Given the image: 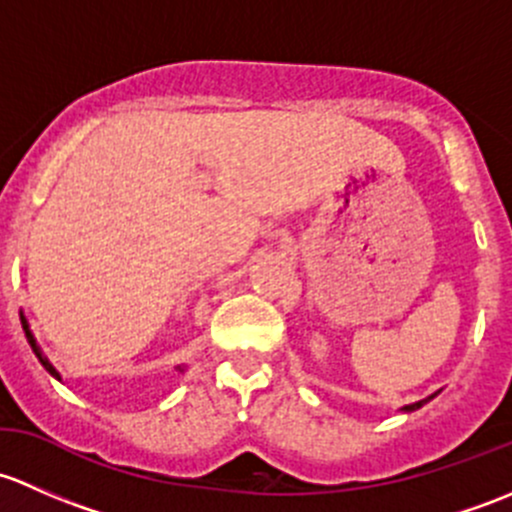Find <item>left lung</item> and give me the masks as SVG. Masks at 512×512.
I'll return each instance as SVG.
<instances>
[{
	"instance_id": "8db88e82",
	"label": "left lung",
	"mask_w": 512,
	"mask_h": 512,
	"mask_svg": "<svg viewBox=\"0 0 512 512\" xmlns=\"http://www.w3.org/2000/svg\"><path fill=\"white\" fill-rule=\"evenodd\" d=\"M424 402H429V399H424ZM424 402H416V404H409V407H404V412H414V409H419Z\"/></svg>"
}]
</instances>
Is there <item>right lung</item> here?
I'll return each mask as SVG.
<instances>
[{"mask_svg":"<svg viewBox=\"0 0 512 512\" xmlns=\"http://www.w3.org/2000/svg\"><path fill=\"white\" fill-rule=\"evenodd\" d=\"M21 325H24V333H26V340H29L31 350H34V355H36V357H39V360H41V365H44V367H46V372H51V374H54V377H59V372H56V370H54V367H51V362H49V360H46V357H44V355H41L39 345H36L34 335H31V333H29V325H26V320H24V318H21Z\"/></svg>","mask_w":512,"mask_h":512,"instance_id":"add662e5","label":"right lung"}]
</instances>
